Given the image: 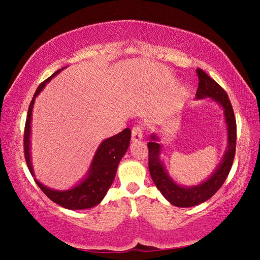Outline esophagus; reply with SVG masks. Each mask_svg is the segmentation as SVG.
Listing matches in <instances>:
<instances>
[{
  "mask_svg": "<svg viewBox=\"0 0 260 260\" xmlns=\"http://www.w3.org/2000/svg\"><path fill=\"white\" fill-rule=\"evenodd\" d=\"M142 139H143V127L140 125H136L132 128V141L137 142Z\"/></svg>",
  "mask_w": 260,
  "mask_h": 260,
  "instance_id": "esophagus-1",
  "label": "esophagus"
}]
</instances>
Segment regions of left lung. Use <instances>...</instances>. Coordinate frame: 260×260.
I'll list each match as a JSON object with an SVG mask.
<instances>
[{
	"label": "left lung",
	"instance_id": "obj_1",
	"mask_svg": "<svg viewBox=\"0 0 260 260\" xmlns=\"http://www.w3.org/2000/svg\"><path fill=\"white\" fill-rule=\"evenodd\" d=\"M199 86L196 93L197 99L211 98L218 103L223 109L225 125L228 133V146L221 163L218 165L212 175L202 183L194 186H182L171 179L164 168L162 159L159 158L162 146L158 144V137L155 134L151 135V142L147 143L148 147V170L154 184L167 200L175 207L189 208L200 204L211 198L217 192L230 172L236 153L237 126L233 106L225 92L219 84L204 73L202 69H197Z\"/></svg>",
	"mask_w": 260,
	"mask_h": 260
}]
</instances>
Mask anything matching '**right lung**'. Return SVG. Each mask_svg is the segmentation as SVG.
<instances>
[{"mask_svg": "<svg viewBox=\"0 0 260 260\" xmlns=\"http://www.w3.org/2000/svg\"><path fill=\"white\" fill-rule=\"evenodd\" d=\"M61 70L62 69H59L53 75L49 77L48 79H46L39 85L35 95H33L29 109H27L26 121L24 127V157L32 176H35V172H33L31 163L30 135L33 105H35L36 97L40 93L43 88H45L47 82L50 81L53 77L58 75ZM129 128H125L123 132H120V133L103 141L102 144L97 148L86 178L80 181V183H78L74 187H71L69 190H53L50 189V187L43 185L37 179H35L36 183L51 201L56 202L59 206H61L66 209L80 210L95 207L103 200L104 197L106 196L110 185L113 184L116 171H117L121 157L125 155L127 148L129 146Z\"/></svg>", "mask_w": 260, "mask_h": 260, "instance_id": "add662e5", "label": "right lung"}]
</instances>
